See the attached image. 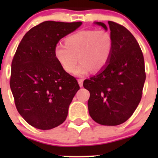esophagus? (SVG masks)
<instances>
[{
	"instance_id": "obj_1",
	"label": "esophagus",
	"mask_w": 158,
	"mask_h": 158,
	"mask_svg": "<svg viewBox=\"0 0 158 158\" xmlns=\"http://www.w3.org/2000/svg\"><path fill=\"white\" fill-rule=\"evenodd\" d=\"M78 82H79V85H80V87H82V85H83V79H78Z\"/></svg>"
}]
</instances>
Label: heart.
<instances>
[{
  "mask_svg": "<svg viewBox=\"0 0 158 158\" xmlns=\"http://www.w3.org/2000/svg\"><path fill=\"white\" fill-rule=\"evenodd\" d=\"M112 50L113 38L109 32L83 30L68 36L65 44H56L53 53L60 66L69 73L74 72L78 57L80 64L75 73L82 76L91 70L102 71L109 64Z\"/></svg>",
  "mask_w": 158,
  "mask_h": 158,
  "instance_id": "b5f03b06",
  "label": "heart"
}]
</instances>
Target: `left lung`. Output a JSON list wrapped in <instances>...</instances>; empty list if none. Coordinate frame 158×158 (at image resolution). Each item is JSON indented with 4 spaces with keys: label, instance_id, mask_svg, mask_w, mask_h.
<instances>
[{
    "label": "left lung",
    "instance_id": "8db88e82",
    "mask_svg": "<svg viewBox=\"0 0 158 158\" xmlns=\"http://www.w3.org/2000/svg\"><path fill=\"white\" fill-rule=\"evenodd\" d=\"M107 30L102 22H96ZM113 38V50L106 68L83 82L90 92L91 118L102 125L124 123L133 114L142 97L146 79L144 60L138 41L122 25L108 22Z\"/></svg>",
    "mask_w": 158,
    "mask_h": 158
}]
</instances>
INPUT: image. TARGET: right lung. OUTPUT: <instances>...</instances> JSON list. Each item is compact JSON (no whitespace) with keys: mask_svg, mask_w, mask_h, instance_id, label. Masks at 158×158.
<instances>
[{"mask_svg":"<svg viewBox=\"0 0 158 158\" xmlns=\"http://www.w3.org/2000/svg\"><path fill=\"white\" fill-rule=\"evenodd\" d=\"M81 24L43 22L31 28L17 47L11 63L10 86L17 111L34 128H54L67 117L79 85L60 66L53 50L60 39Z\"/></svg>","mask_w":158,"mask_h":158,"instance_id":"obj_1","label":"right lung"}]
</instances>
